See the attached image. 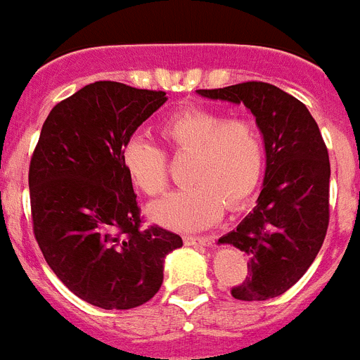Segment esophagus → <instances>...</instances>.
<instances>
[{
	"label": "esophagus",
	"instance_id": "1",
	"mask_svg": "<svg viewBox=\"0 0 360 360\" xmlns=\"http://www.w3.org/2000/svg\"><path fill=\"white\" fill-rule=\"evenodd\" d=\"M184 245L188 246H210L212 245V239L210 237H184Z\"/></svg>",
	"mask_w": 360,
	"mask_h": 360
}]
</instances>
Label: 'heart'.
<instances>
[{
  "label": "heart",
  "instance_id": "heart-1",
  "mask_svg": "<svg viewBox=\"0 0 360 360\" xmlns=\"http://www.w3.org/2000/svg\"><path fill=\"white\" fill-rule=\"evenodd\" d=\"M161 136L177 158H192L186 170L192 184L150 206L155 223L179 232L205 230L223 217L224 202L236 210L259 188L266 154L261 130L248 117L226 120L217 110L192 106L172 114ZM121 162L137 190L150 198L167 192V154L158 145L130 137Z\"/></svg>",
  "mask_w": 360,
  "mask_h": 360
}]
</instances>
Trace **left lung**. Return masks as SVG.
Here are the masks:
<instances>
[{
  "label": "left lung",
  "mask_w": 360,
  "mask_h": 360,
  "mask_svg": "<svg viewBox=\"0 0 360 360\" xmlns=\"http://www.w3.org/2000/svg\"><path fill=\"white\" fill-rule=\"evenodd\" d=\"M199 96L243 103L255 115L266 150L257 206L219 239L250 257L248 277L233 286L239 301H266L301 279L330 223V158L321 130L304 105L284 90L246 81Z\"/></svg>",
  "instance_id": "8db88e82"
}]
</instances>
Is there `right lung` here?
<instances>
[{"label":"right lung","mask_w":360,"mask_h":360,"mask_svg":"<svg viewBox=\"0 0 360 360\" xmlns=\"http://www.w3.org/2000/svg\"><path fill=\"white\" fill-rule=\"evenodd\" d=\"M167 94L96 81L50 110L29 168L34 236L59 281L103 310L145 304L183 239L141 230L121 148Z\"/></svg>","instance_id":"right-lung-1"}]
</instances>
